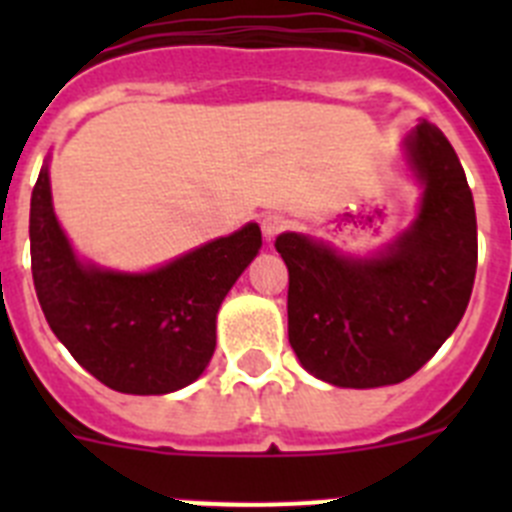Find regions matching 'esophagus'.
<instances>
[{
  "label": "esophagus",
  "mask_w": 512,
  "mask_h": 512,
  "mask_svg": "<svg viewBox=\"0 0 512 512\" xmlns=\"http://www.w3.org/2000/svg\"><path fill=\"white\" fill-rule=\"evenodd\" d=\"M287 225L289 220L282 215V212H266L264 220H261V233H264L266 241H274V238L287 228Z\"/></svg>",
  "instance_id": "1"
}]
</instances>
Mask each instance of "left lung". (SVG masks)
<instances>
[{
    "label": "left lung",
    "instance_id": "1",
    "mask_svg": "<svg viewBox=\"0 0 512 512\" xmlns=\"http://www.w3.org/2000/svg\"><path fill=\"white\" fill-rule=\"evenodd\" d=\"M410 164L425 184L413 228L377 259H348L297 233L277 238L289 269V343L312 377L384 387L413 377L454 333L477 271L472 189L446 135L420 122Z\"/></svg>",
    "mask_w": 512,
    "mask_h": 512
}]
</instances>
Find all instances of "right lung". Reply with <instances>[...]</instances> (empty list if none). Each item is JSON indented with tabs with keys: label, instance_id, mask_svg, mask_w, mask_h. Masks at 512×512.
Listing matches in <instances>:
<instances>
[{
	"label": "right lung",
	"instance_id": "obj_1",
	"mask_svg": "<svg viewBox=\"0 0 512 512\" xmlns=\"http://www.w3.org/2000/svg\"><path fill=\"white\" fill-rule=\"evenodd\" d=\"M261 248L248 223L148 274L76 261L51 205L48 169L30 200V259L43 315L92 377L125 395H166L192 384L215 351L220 302Z\"/></svg>",
	"mask_w": 512,
	"mask_h": 512
}]
</instances>
